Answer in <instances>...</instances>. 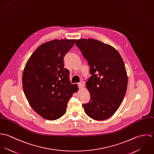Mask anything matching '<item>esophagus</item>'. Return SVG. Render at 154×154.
Wrapping results in <instances>:
<instances>
[{
  "instance_id": "obj_1",
  "label": "esophagus",
  "mask_w": 154,
  "mask_h": 154,
  "mask_svg": "<svg viewBox=\"0 0 154 154\" xmlns=\"http://www.w3.org/2000/svg\"><path fill=\"white\" fill-rule=\"evenodd\" d=\"M84 86V82L83 81H81L79 83H78V87L79 89L83 88Z\"/></svg>"
}]
</instances>
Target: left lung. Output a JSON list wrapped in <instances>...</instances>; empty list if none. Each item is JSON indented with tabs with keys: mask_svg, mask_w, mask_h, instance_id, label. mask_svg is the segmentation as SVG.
<instances>
[{
	"mask_svg": "<svg viewBox=\"0 0 154 154\" xmlns=\"http://www.w3.org/2000/svg\"><path fill=\"white\" fill-rule=\"evenodd\" d=\"M75 44L88 61L92 75L86 82L90 100L82 105L84 111L92 119H107L126 94L128 78L123 59L115 48L97 40L79 39Z\"/></svg>",
	"mask_w": 154,
	"mask_h": 154,
	"instance_id": "8db88e82",
	"label": "left lung"
}]
</instances>
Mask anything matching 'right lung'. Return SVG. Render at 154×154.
Listing matches in <instances>:
<instances>
[{
  "label": "right lung",
  "instance_id": "right-lung-1",
  "mask_svg": "<svg viewBox=\"0 0 154 154\" xmlns=\"http://www.w3.org/2000/svg\"><path fill=\"white\" fill-rule=\"evenodd\" d=\"M75 40H53L40 45L27 61L22 75L25 95L32 109L45 119L63 116L78 85L71 84L63 57Z\"/></svg>",
  "mask_w": 154,
  "mask_h": 154
}]
</instances>
